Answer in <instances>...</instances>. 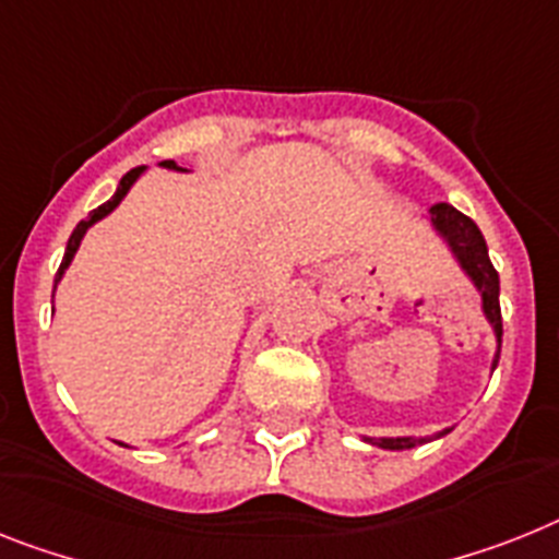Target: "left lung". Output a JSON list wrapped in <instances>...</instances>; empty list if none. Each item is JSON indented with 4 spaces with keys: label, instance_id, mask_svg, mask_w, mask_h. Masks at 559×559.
Instances as JSON below:
<instances>
[{
    "label": "left lung",
    "instance_id": "obj_1",
    "mask_svg": "<svg viewBox=\"0 0 559 559\" xmlns=\"http://www.w3.org/2000/svg\"><path fill=\"white\" fill-rule=\"evenodd\" d=\"M431 225L440 234L445 242H449L451 253L460 262V269L465 271V276L472 280L474 288L479 290V299H483V313H486V320L491 322V329H495L497 336V354L491 368H497L500 362V343H502V313H500V276H497L495 265L488 260V246L479 228L474 225V219H468L465 214H460L454 205L449 202H437L431 205ZM451 428H442L437 435L431 437H366L371 445H380V449L389 451H403V449H414L419 442H431L437 437H445Z\"/></svg>",
    "mask_w": 559,
    "mask_h": 559
}]
</instances>
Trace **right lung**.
Returning a JSON list of instances; mask_svg holds the SVG:
<instances>
[{
  "instance_id": "1",
  "label": "right lung",
  "mask_w": 559,
  "mask_h": 559,
  "mask_svg": "<svg viewBox=\"0 0 559 559\" xmlns=\"http://www.w3.org/2000/svg\"><path fill=\"white\" fill-rule=\"evenodd\" d=\"M159 165H163V168H170V170H186V168H179V165L174 163V159H165V163H159ZM142 170H145V168H133V170H128V174H124V177L119 179V188H117V193H114V197H110V200L105 202V205H99V207H96V211H91V214H87L85 219H82V223L76 225V228H73L71 239H68V248H64L62 265H59V271H57V283H59V280H62L64 269H68V265H71L73 253H76V248H80L82 237H85V230L91 228V225H94V223H99V219H105V216H108L110 211H114V207H117L119 202L124 200V193L131 191V186H133V182H136V179L142 177Z\"/></svg>"
}]
</instances>
